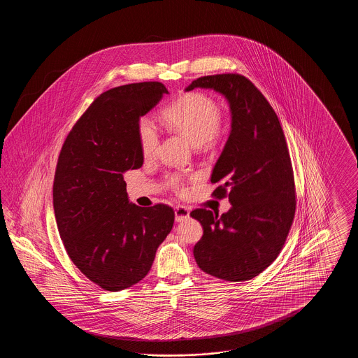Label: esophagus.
I'll return each instance as SVG.
<instances>
[{
    "mask_svg": "<svg viewBox=\"0 0 358 358\" xmlns=\"http://www.w3.org/2000/svg\"><path fill=\"white\" fill-rule=\"evenodd\" d=\"M189 208L184 206V205H177L174 208V216H176V222H185L187 219H189Z\"/></svg>",
    "mask_w": 358,
    "mask_h": 358,
    "instance_id": "obj_1",
    "label": "esophagus"
}]
</instances>
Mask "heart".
<instances>
[{
  "label": "heart",
  "mask_w": 358,
  "mask_h": 358,
  "mask_svg": "<svg viewBox=\"0 0 358 358\" xmlns=\"http://www.w3.org/2000/svg\"><path fill=\"white\" fill-rule=\"evenodd\" d=\"M222 111L216 101L205 94L193 92L178 98L162 110V120L171 130L185 136L194 148L210 146L222 134ZM138 139L142 154L152 157L158 146V130L148 117L138 122ZM171 185L181 190V182L171 177Z\"/></svg>",
  "instance_id": "1"
}]
</instances>
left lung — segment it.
Here are the masks:
<instances>
[{"mask_svg":"<svg viewBox=\"0 0 358 358\" xmlns=\"http://www.w3.org/2000/svg\"><path fill=\"white\" fill-rule=\"evenodd\" d=\"M213 90L231 108V133L213 168V194L231 209H194L204 234L194 245L197 266L229 282L250 280L279 255L295 215L289 149L279 120L263 94L238 73L203 76L185 91Z\"/></svg>","mask_w":358,"mask_h":358,"instance_id":"left-lung-1","label":"left lung"}]
</instances>
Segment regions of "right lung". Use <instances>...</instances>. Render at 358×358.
Masks as SVG:
<instances>
[{
	"label": "right lung",
	"instance_id": "right-lung-1",
	"mask_svg": "<svg viewBox=\"0 0 358 358\" xmlns=\"http://www.w3.org/2000/svg\"><path fill=\"white\" fill-rule=\"evenodd\" d=\"M164 94L159 82L103 92L72 127L59 155L53 209L66 251L85 276L107 291L142 280L173 228L171 206L129 203L123 173L139 169L138 122Z\"/></svg>",
	"mask_w": 358,
	"mask_h": 358
}]
</instances>
